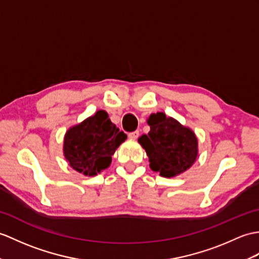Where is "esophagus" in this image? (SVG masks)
Instances as JSON below:
<instances>
[{"instance_id": "esophagus-1", "label": "esophagus", "mask_w": 259, "mask_h": 259, "mask_svg": "<svg viewBox=\"0 0 259 259\" xmlns=\"http://www.w3.org/2000/svg\"><path fill=\"white\" fill-rule=\"evenodd\" d=\"M128 137H129V139L135 140V139H137L138 137H139V131H134V132H130V134L128 135Z\"/></svg>"}]
</instances>
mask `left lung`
<instances>
[{
  "mask_svg": "<svg viewBox=\"0 0 259 259\" xmlns=\"http://www.w3.org/2000/svg\"><path fill=\"white\" fill-rule=\"evenodd\" d=\"M147 122L150 132L142 135L138 142L146 150L151 170L164 178L177 177L189 170L198 155L194 131L163 112L152 113Z\"/></svg>",
  "mask_w": 259,
  "mask_h": 259,
  "instance_id": "left-lung-1",
  "label": "left lung"
}]
</instances>
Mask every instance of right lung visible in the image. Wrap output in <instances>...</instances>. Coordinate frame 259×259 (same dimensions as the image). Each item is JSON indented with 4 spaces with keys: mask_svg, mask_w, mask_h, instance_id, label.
<instances>
[{
    "mask_svg": "<svg viewBox=\"0 0 259 259\" xmlns=\"http://www.w3.org/2000/svg\"><path fill=\"white\" fill-rule=\"evenodd\" d=\"M127 135L113 124L105 110H98L66 131L64 157L68 164L86 177L97 176L111 163V157Z\"/></svg>",
    "mask_w": 259,
    "mask_h": 259,
    "instance_id": "add662e5",
    "label": "right lung"
}]
</instances>
